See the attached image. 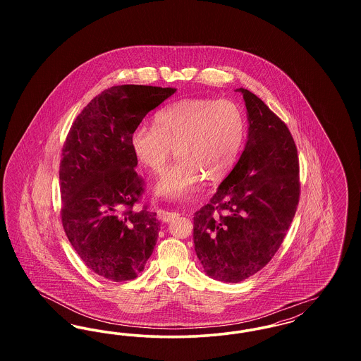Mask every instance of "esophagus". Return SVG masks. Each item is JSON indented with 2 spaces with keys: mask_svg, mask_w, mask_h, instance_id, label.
<instances>
[{
  "mask_svg": "<svg viewBox=\"0 0 361 361\" xmlns=\"http://www.w3.org/2000/svg\"><path fill=\"white\" fill-rule=\"evenodd\" d=\"M157 215H158L159 221H162V222H172L180 216L178 212H173V211H168V209H164V208L157 209Z\"/></svg>",
  "mask_w": 361,
  "mask_h": 361,
  "instance_id": "esophagus-1",
  "label": "esophagus"
}]
</instances>
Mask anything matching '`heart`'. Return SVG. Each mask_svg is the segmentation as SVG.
I'll use <instances>...</instances> for the list:
<instances>
[{
  "label": "heart",
  "instance_id": "1",
  "mask_svg": "<svg viewBox=\"0 0 361 361\" xmlns=\"http://www.w3.org/2000/svg\"><path fill=\"white\" fill-rule=\"evenodd\" d=\"M246 123L240 106L227 100L185 99L155 115V126L139 124L130 135L137 164L159 172L173 147L178 161L159 176L154 193L180 202L200 185L203 178L216 183L233 169L245 140Z\"/></svg>",
  "mask_w": 361,
  "mask_h": 361
}]
</instances>
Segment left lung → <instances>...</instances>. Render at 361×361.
<instances>
[{
    "label": "left lung",
    "instance_id": "8db88e82",
    "mask_svg": "<svg viewBox=\"0 0 361 361\" xmlns=\"http://www.w3.org/2000/svg\"><path fill=\"white\" fill-rule=\"evenodd\" d=\"M247 139L209 204L193 216L195 252L207 275L240 283L275 256L299 202L298 150L287 126L247 89L238 87Z\"/></svg>",
    "mask_w": 361,
    "mask_h": 361
}]
</instances>
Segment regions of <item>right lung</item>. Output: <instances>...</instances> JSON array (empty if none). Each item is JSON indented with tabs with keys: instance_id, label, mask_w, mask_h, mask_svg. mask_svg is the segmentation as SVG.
Wrapping results in <instances>:
<instances>
[{
	"instance_id": "add662e5",
	"label": "right lung",
	"mask_w": 361,
	"mask_h": 361,
	"mask_svg": "<svg viewBox=\"0 0 361 361\" xmlns=\"http://www.w3.org/2000/svg\"><path fill=\"white\" fill-rule=\"evenodd\" d=\"M176 87L119 85L105 89L77 116L61 169L62 224L71 246L96 275L135 279L154 250L159 222L134 211L142 183L130 135Z\"/></svg>"
}]
</instances>
